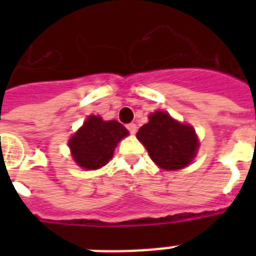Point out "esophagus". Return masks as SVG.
Returning <instances> with one entry per match:
<instances>
[{
	"instance_id": "1",
	"label": "esophagus",
	"mask_w": 256,
	"mask_h": 256,
	"mask_svg": "<svg viewBox=\"0 0 256 256\" xmlns=\"http://www.w3.org/2000/svg\"><path fill=\"white\" fill-rule=\"evenodd\" d=\"M126 128H128V130L132 132V134H136V124H128Z\"/></svg>"
}]
</instances>
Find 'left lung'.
<instances>
[{"mask_svg": "<svg viewBox=\"0 0 256 256\" xmlns=\"http://www.w3.org/2000/svg\"><path fill=\"white\" fill-rule=\"evenodd\" d=\"M156 164L164 170H180L195 158L199 148L192 126L180 124L166 112L148 116V122L136 132Z\"/></svg>", "mask_w": 256, "mask_h": 256, "instance_id": "8db88e82", "label": "left lung"}]
</instances>
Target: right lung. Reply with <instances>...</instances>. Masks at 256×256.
I'll list each match as a JSON object with an SVG mask.
<instances>
[{
    "mask_svg": "<svg viewBox=\"0 0 256 256\" xmlns=\"http://www.w3.org/2000/svg\"><path fill=\"white\" fill-rule=\"evenodd\" d=\"M128 136V128L118 120H104L90 116L69 140L76 164L86 170H96L112 158L116 144Z\"/></svg>",
    "mask_w": 256,
    "mask_h": 256,
    "instance_id": "right-lung-1",
    "label": "right lung"
}]
</instances>
